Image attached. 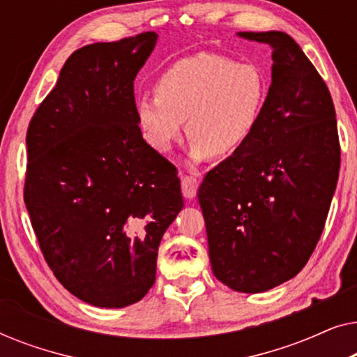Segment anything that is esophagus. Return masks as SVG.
<instances>
[{
  "mask_svg": "<svg viewBox=\"0 0 357 357\" xmlns=\"http://www.w3.org/2000/svg\"><path fill=\"white\" fill-rule=\"evenodd\" d=\"M182 193L185 198L192 199L195 198L198 190V178L195 175H182Z\"/></svg>",
  "mask_w": 357,
  "mask_h": 357,
  "instance_id": "1",
  "label": "esophagus"
}]
</instances>
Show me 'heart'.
Returning a JSON list of instances; mask_svg holds the SVG:
<instances>
[{
  "mask_svg": "<svg viewBox=\"0 0 357 357\" xmlns=\"http://www.w3.org/2000/svg\"><path fill=\"white\" fill-rule=\"evenodd\" d=\"M268 94L270 79L255 63L202 52L160 73L154 96L136 99L135 115L144 141L158 153L174 148L185 120L193 160L226 158L255 135Z\"/></svg>",
  "mask_w": 357,
  "mask_h": 357,
  "instance_id": "1",
  "label": "heart"
}]
</instances>
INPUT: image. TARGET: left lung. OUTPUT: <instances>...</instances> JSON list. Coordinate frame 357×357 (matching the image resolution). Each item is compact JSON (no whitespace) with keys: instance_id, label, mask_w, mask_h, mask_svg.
I'll list each match as a JSON object with an SVG mask.
<instances>
[{"instance_id":"8db88e82","label":"left lung","mask_w":357,"mask_h":357,"mask_svg":"<svg viewBox=\"0 0 357 357\" xmlns=\"http://www.w3.org/2000/svg\"><path fill=\"white\" fill-rule=\"evenodd\" d=\"M273 48L271 86L255 135L198 190L214 276L238 292L294 278L324 232L341 149L330 91L284 32H238Z\"/></svg>"}]
</instances>
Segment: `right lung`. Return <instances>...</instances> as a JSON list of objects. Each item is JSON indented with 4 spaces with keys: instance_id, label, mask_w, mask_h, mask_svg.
Returning <instances> with one entry per match:
<instances>
[{
    "instance_id": "1",
    "label": "right lung",
    "mask_w": 357,
    "mask_h": 357,
    "mask_svg": "<svg viewBox=\"0 0 357 357\" xmlns=\"http://www.w3.org/2000/svg\"><path fill=\"white\" fill-rule=\"evenodd\" d=\"M143 32L71 53L27 128L24 202L38 247L73 296L120 309L148 294L158 248L183 208L177 169L143 139L135 77Z\"/></svg>"
}]
</instances>
